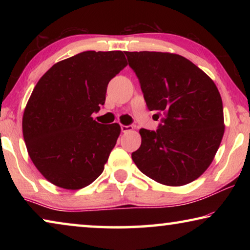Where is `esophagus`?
Masks as SVG:
<instances>
[{
	"label": "esophagus",
	"mask_w": 250,
	"mask_h": 250,
	"mask_svg": "<svg viewBox=\"0 0 250 250\" xmlns=\"http://www.w3.org/2000/svg\"><path fill=\"white\" fill-rule=\"evenodd\" d=\"M120 128H121L122 132H125V133L128 132V131L133 130V126H132V125H121Z\"/></svg>",
	"instance_id": "obj_1"
}]
</instances>
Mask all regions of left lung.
<instances>
[{
	"label": "left lung",
	"instance_id": "8db88e82",
	"mask_svg": "<svg viewBox=\"0 0 250 250\" xmlns=\"http://www.w3.org/2000/svg\"><path fill=\"white\" fill-rule=\"evenodd\" d=\"M140 82L150 111L162 124L156 131L141 129V146L132 160L158 183H191L210 166L224 135L221 95L204 71L181 55L125 52Z\"/></svg>",
	"mask_w": 250,
	"mask_h": 250
}]
</instances>
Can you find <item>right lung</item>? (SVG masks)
Masks as SVG:
<instances>
[{
	"instance_id": "right-lung-1",
	"label": "right lung",
	"mask_w": 250,
	"mask_h": 250,
	"mask_svg": "<svg viewBox=\"0 0 250 250\" xmlns=\"http://www.w3.org/2000/svg\"><path fill=\"white\" fill-rule=\"evenodd\" d=\"M126 65L120 50H87L58 62L36 83L24 110L23 137L34 166L50 183L79 189L103 173L121 129L91 115Z\"/></svg>"
}]
</instances>
